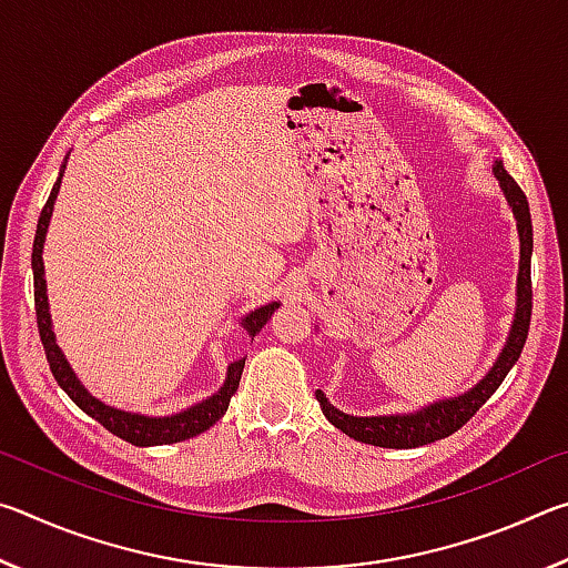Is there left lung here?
Segmentation results:
<instances>
[{
  "instance_id": "obj_1",
  "label": "left lung",
  "mask_w": 568,
  "mask_h": 568,
  "mask_svg": "<svg viewBox=\"0 0 568 568\" xmlns=\"http://www.w3.org/2000/svg\"><path fill=\"white\" fill-rule=\"evenodd\" d=\"M494 175L506 195V203L516 217L518 243H521V261H518L516 277V313L511 331L504 351L498 353L491 371L480 378L474 388L460 393L458 398L436 400L430 406L416 413H393V416H348L333 406L323 396V390H315V398L321 403L323 416L328 418L335 428H341L345 436H351L361 444L381 446V448H416L434 444V440L448 438L450 434L476 416V410L494 396L496 388L501 386L508 371L514 368L518 355L524 351L528 325H531V253H534V227L531 213H528V200L524 190L516 185V180L508 175L504 162H494Z\"/></svg>"
}]
</instances>
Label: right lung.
<instances>
[{"label":"right lung","mask_w":568,"mask_h":568,"mask_svg":"<svg viewBox=\"0 0 568 568\" xmlns=\"http://www.w3.org/2000/svg\"><path fill=\"white\" fill-rule=\"evenodd\" d=\"M67 160V158H64ZM62 172L57 178L54 187L47 197V203L40 213V223H37V235H34V245H32V273H34V311H37V328H40V338L44 345V355L47 363H50V371L54 381L60 383V388L70 396L77 406H80L88 416H92L98 423H102L104 428L110 430L122 440H128L132 446H168V444H180V440H187L192 436L203 434L213 423L225 416V410L230 406V398L235 396V390L240 386V376H243L245 368V358H240L235 363L227 365V378L223 383V388L213 396L195 403L187 410H180L175 416H162V418H152V416H142V413H130V410H120L114 406H108L92 396V393L77 381L74 371L67 363L64 353L60 351V345L54 341L52 333V318H50V303H47V281H44V263H42V250H44V237H47V227H50V217L54 210V200L57 192H60V182H62ZM281 303H267L261 305L257 311L247 313L243 318V328L247 331L250 338H255V333H261L267 318L275 313V307Z\"/></svg>","instance_id":"add662e5"}]
</instances>
